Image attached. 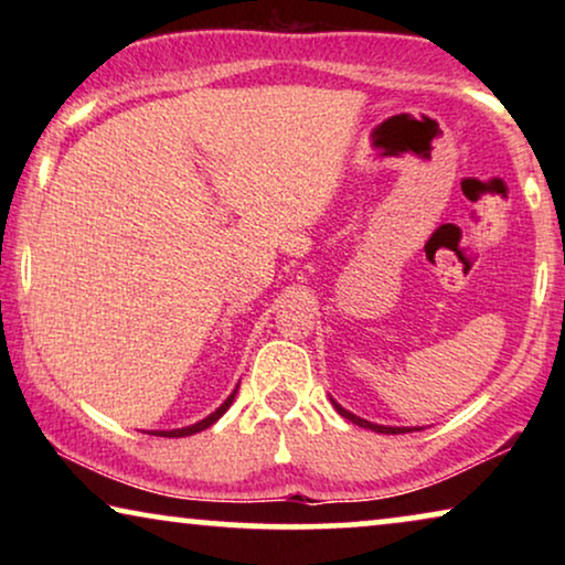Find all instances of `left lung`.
Instances as JSON below:
<instances>
[{"mask_svg": "<svg viewBox=\"0 0 565 565\" xmlns=\"http://www.w3.org/2000/svg\"><path fill=\"white\" fill-rule=\"evenodd\" d=\"M331 404H334V408H337L339 414L344 416V419H350L352 424H358V427H362V429L381 431V435H406V431H412V427H383V424H373V422H367V419H360V416H354L352 412H347V408L339 406L334 398H331ZM414 429H416V427H414Z\"/></svg>", "mask_w": 565, "mask_h": 565, "instance_id": "8db88e82", "label": "left lung"}]
</instances>
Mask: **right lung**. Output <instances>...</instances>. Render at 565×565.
<instances>
[{
  "label": "right lung",
  "instance_id": "1",
  "mask_svg": "<svg viewBox=\"0 0 565 565\" xmlns=\"http://www.w3.org/2000/svg\"><path fill=\"white\" fill-rule=\"evenodd\" d=\"M238 391V388H236ZM236 391L231 393V396L223 401V404L215 408V412L211 414V416H205L203 422H198V424H192V427H182V429H159V431H149V435H157V437H190V435H195V431H203V429H207L211 427V424H215L221 419L223 414L228 412V406L234 404V396H236Z\"/></svg>",
  "mask_w": 565,
  "mask_h": 565
}]
</instances>
